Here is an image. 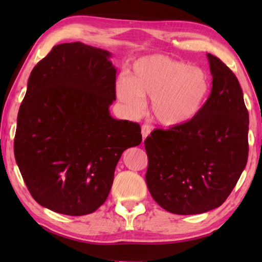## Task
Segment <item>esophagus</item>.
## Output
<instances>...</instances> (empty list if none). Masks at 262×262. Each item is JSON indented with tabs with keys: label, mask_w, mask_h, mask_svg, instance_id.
Masks as SVG:
<instances>
[{
	"label": "esophagus",
	"mask_w": 262,
	"mask_h": 262,
	"mask_svg": "<svg viewBox=\"0 0 262 262\" xmlns=\"http://www.w3.org/2000/svg\"><path fill=\"white\" fill-rule=\"evenodd\" d=\"M149 133H151V127L148 125H143L142 126V136H143V140H145V138L149 135Z\"/></svg>",
	"instance_id": "esophagus-1"
}]
</instances>
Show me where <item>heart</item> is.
Wrapping results in <instances>:
<instances>
[{"mask_svg":"<svg viewBox=\"0 0 262 262\" xmlns=\"http://www.w3.org/2000/svg\"><path fill=\"white\" fill-rule=\"evenodd\" d=\"M210 81L202 69L191 68L163 55H149L136 60L130 77L116 81L117 97L132 114L152 100L153 117L159 124L180 126L192 120L207 101Z\"/></svg>","mask_w":262,"mask_h":262,"instance_id":"heart-1","label":"heart"}]
</instances>
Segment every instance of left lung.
I'll return each instance as SVG.
<instances>
[{
    "label": "left lung",
    "mask_w": 262,
    "mask_h": 262,
    "mask_svg": "<svg viewBox=\"0 0 262 262\" xmlns=\"http://www.w3.org/2000/svg\"><path fill=\"white\" fill-rule=\"evenodd\" d=\"M207 58L213 86L200 113L187 124L153 130L144 142L148 190L178 215L220 207L248 161L249 114L240 83L220 58Z\"/></svg>",
    "instance_id": "left-lung-1"
}]
</instances>
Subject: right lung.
<instances>
[{
  "instance_id": "1",
  "label": "right lung",
  "mask_w": 262,
  "mask_h": 262,
  "mask_svg": "<svg viewBox=\"0 0 262 262\" xmlns=\"http://www.w3.org/2000/svg\"><path fill=\"white\" fill-rule=\"evenodd\" d=\"M110 56L80 41L60 43L28 80L14 157L32 198L59 214L97 210L122 152L142 142L137 122L110 116L117 72Z\"/></svg>"
}]
</instances>
